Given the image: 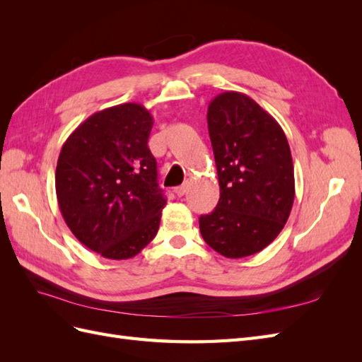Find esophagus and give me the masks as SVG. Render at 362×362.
<instances>
[{
    "instance_id": "34e87169",
    "label": "esophagus",
    "mask_w": 362,
    "mask_h": 362,
    "mask_svg": "<svg viewBox=\"0 0 362 362\" xmlns=\"http://www.w3.org/2000/svg\"><path fill=\"white\" fill-rule=\"evenodd\" d=\"M187 189H189V184L184 182L182 185H178V187H175V193H177L178 196H184L185 193H187Z\"/></svg>"
}]
</instances>
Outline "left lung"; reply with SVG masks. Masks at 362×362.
Returning <instances> with one entry per match:
<instances>
[{
	"label": "left lung",
	"mask_w": 362,
	"mask_h": 362,
	"mask_svg": "<svg viewBox=\"0 0 362 362\" xmlns=\"http://www.w3.org/2000/svg\"><path fill=\"white\" fill-rule=\"evenodd\" d=\"M221 199L199 217L205 243L226 258L254 255L275 240L294 201L288 141L275 117L252 98L223 92L208 105Z\"/></svg>",
	"instance_id": "obj_1"
}]
</instances>
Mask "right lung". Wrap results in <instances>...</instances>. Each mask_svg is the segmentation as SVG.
Returning a JSON list of instances; mask_svg holds the SVG:
<instances>
[{
	"label": "right lung",
	"mask_w": 362,
	"mask_h": 362,
	"mask_svg": "<svg viewBox=\"0 0 362 362\" xmlns=\"http://www.w3.org/2000/svg\"><path fill=\"white\" fill-rule=\"evenodd\" d=\"M152 125L141 104H119L87 117L62 146L56 169L62 216L104 258H133L158 231L166 199L148 148Z\"/></svg>",
	"instance_id": "add662e5"
}]
</instances>
